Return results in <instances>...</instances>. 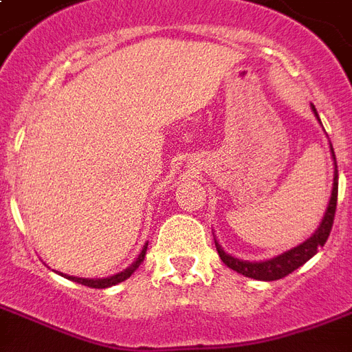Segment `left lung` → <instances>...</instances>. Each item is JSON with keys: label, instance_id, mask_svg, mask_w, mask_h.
<instances>
[{"label": "left lung", "instance_id": "8db88e82", "mask_svg": "<svg viewBox=\"0 0 352 352\" xmlns=\"http://www.w3.org/2000/svg\"><path fill=\"white\" fill-rule=\"evenodd\" d=\"M312 111L316 114V118L319 120L318 111L316 107L312 104ZM321 123V122H319ZM331 153H332V160H334V182H332V194L331 201H329V206H327V212L321 223H319L318 230L314 232L307 241H302L301 245L297 248L289 249L286 253L278 254L275 258L270 260H262V262H249V260H240L230 256L223 251V248L219 245V241L214 238L216 241V249H218L219 258L223 260L225 265H229L230 270L245 275V277L256 278V280H278V278L286 277L292 272H295L297 267H301L305 262L312 258L314 254L318 253L319 248L325 245L327 238L331 234L332 223H334V214H336V203H338V166H336V155H334V149H332L331 144Z\"/></svg>", "mask_w": 352, "mask_h": 352}]
</instances>
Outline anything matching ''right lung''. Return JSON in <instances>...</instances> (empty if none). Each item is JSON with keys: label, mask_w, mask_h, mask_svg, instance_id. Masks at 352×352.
<instances>
[{"label": "right lung", "mask_w": 352, "mask_h": 352, "mask_svg": "<svg viewBox=\"0 0 352 352\" xmlns=\"http://www.w3.org/2000/svg\"><path fill=\"white\" fill-rule=\"evenodd\" d=\"M146 251H147V245H144L142 249V253L138 254V258L134 260L133 264L129 265L127 270H123L122 273H116V275H112V277H107V278H80V277H72V275H64V277H68L69 280H74L77 284H85L88 288H111V286H116V284L123 283L125 278H129L133 275L136 270H138V265L144 262L146 258Z\"/></svg>", "instance_id": "right-lung-1"}]
</instances>
